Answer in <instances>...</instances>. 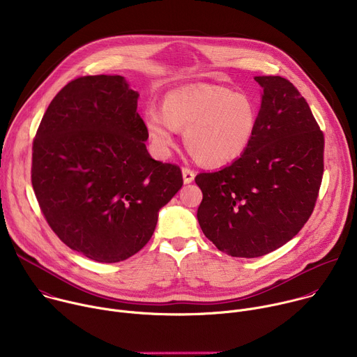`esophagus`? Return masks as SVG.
I'll list each match as a JSON object with an SVG mask.
<instances>
[{
  "mask_svg": "<svg viewBox=\"0 0 357 357\" xmlns=\"http://www.w3.org/2000/svg\"><path fill=\"white\" fill-rule=\"evenodd\" d=\"M182 176H183L185 183H190L195 179V171L190 169V168H183L182 169Z\"/></svg>",
  "mask_w": 357,
  "mask_h": 357,
  "instance_id": "1",
  "label": "esophagus"
}]
</instances>
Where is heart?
I'll list each match as a JSON object with an SVG mask.
<instances>
[{
    "label": "heart",
    "mask_w": 357,
    "mask_h": 357,
    "mask_svg": "<svg viewBox=\"0 0 357 357\" xmlns=\"http://www.w3.org/2000/svg\"><path fill=\"white\" fill-rule=\"evenodd\" d=\"M259 124V107L250 96L220 86L171 91L164 110L144 112L149 141L160 155H167L178 128L185 130V144L202 164L220 167L240 158Z\"/></svg>",
    "instance_id": "obj_1"
}]
</instances>
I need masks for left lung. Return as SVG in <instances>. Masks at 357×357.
Listing matches in <instances>:
<instances>
[{"label":"left lung","instance_id":"left-lung-1","mask_svg":"<svg viewBox=\"0 0 357 357\" xmlns=\"http://www.w3.org/2000/svg\"><path fill=\"white\" fill-rule=\"evenodd\" d=\"M259 124L231 165L196 175L202 231L231 257L254 259L289 241L314 212L324 175V132L307 100L281 76H256Z\"/></svg>","mask_w":357,"mask_h":357}]
</instances>
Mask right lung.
Here are the masks:
<instances>
[{
	"label": "right lung",
	"mask_w": 357,
	"mask_h": 357,
	"mask_svg": "<svg viewBox=\"0 0 357 357\" xmlns=\"http://www.w3.org/2000/svg\"><path fill=\"white\" fill-rule=\"evenodd\" d=\"M138 96L119 75L77 77L50 101L32 145L31 179L47 225L98 263L138 252L183 185L178 165L148 154Z\"/></svg>",
	"instance_id": "add662e5"
}]
</instances>
